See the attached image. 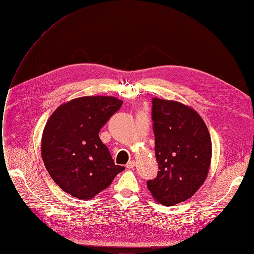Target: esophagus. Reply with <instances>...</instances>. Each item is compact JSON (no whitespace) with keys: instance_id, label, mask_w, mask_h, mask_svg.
Wrapping results in <instances>:
<instances>
[{"instance_id":"34e87169","label":"esophagus","mask_w":254,"mask_h":254,"mask_svg":"<svg viewBox=\"0 0 254 254\" xmlns=\"http://www.w3.org/2000/svg\"><path fill=\"white\" fill-rule=\"evenodd\" d=\"M135 164H136V162H135L134 160H130V161H128V162L127 163V168H128V170H130V168H133V167L135 166Z\"/></svg>"}]
</instances>
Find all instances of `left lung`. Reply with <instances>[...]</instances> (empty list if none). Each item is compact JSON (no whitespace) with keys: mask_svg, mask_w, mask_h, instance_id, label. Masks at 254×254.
<instances>
[{"mask_svg":"<svg viewBox=\"0 0 254 254\" xmlns=\"http://www.w3.org/2000/svg\"><path fill=\"white\" fill-rule=\"evenodd\" d=\"M152 119L157 177L147 181L154 199L165 206L189 200L207 178L211 139L201 116L181 102L153 98Z\"/></svg>","mask_w":254,"mask_h":254,"instance_id":"8db88e82","label":"left lung"}]
</instances>
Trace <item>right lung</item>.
Here are the masks:
<instances>
[{
  "mask_svg": "<svg viewBox=\"0 0 254 254\" xmlns=\"http://www.w3.org/2000/svg\"><path fill=\"white\" fill-rule=\"evenodd\" d=\"M121 106L122 101L113 96L79 97L60 106L47 121L42 158L64 192L92 199L125 171V166L115 165L98 135Z\"/></svg>",
  "mask_w": 254,
  "mask_h": 254,
  "instance_id": "add662e5",
  "label": "right lung"
}]
</instances>
